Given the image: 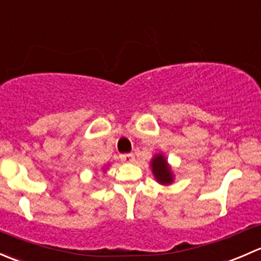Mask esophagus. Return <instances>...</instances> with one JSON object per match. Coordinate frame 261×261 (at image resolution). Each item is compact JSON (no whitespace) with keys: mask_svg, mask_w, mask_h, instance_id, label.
<instances>
[{"mask_svg":"<svg viewBox=\"0 0 261 261\" xmlns=\"http://www.w3.org/2000/svg\"><path fill=\"white\" fill-rule=\"evenodd\" d=\"M121 162L123 163H134L135 162V155L134 154H123L120 156Z\"/></svg>","mask_w":261,"mask_h":261,"instance_id":"1","label":"esophagus"}]
</instances>
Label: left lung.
<instances>
[{
    "mask_svg": "<svg viewBox=\"0 0 261 261\" xmlns=\"http://www.w3.org/2000/svg\"><path fill=\"white\" fill-rule=\"evenodd\" d=\"M150 168L155 180L162 186H170L174 183V173L172 165L168 163L167 156L163 152H156L150 160Z\"/></svg>",
    "mask_w": 261,
    "mask_h": 261,
    "instance_id": "8db88e82",
    "label": "left lung"
}]
</instances>
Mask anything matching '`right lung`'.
I'll use <instances>...</instances> for the list:
<instances>
[{
    "label": "right lung",
    "instance_id": "1",
    "mask_svg": "<svg viewBox=\"0 0 261 261\" xmlns=\"http://www.w3.org/2000/svg\"><path fill=\"white\" fill-rule=\"evenodd\" d=\"M106 170H107V165H106V167L103 168V172H105V173H106Z\"/></svg>",
    "mask_w": 261,
    "mask_h": 261
}]
</instances>
